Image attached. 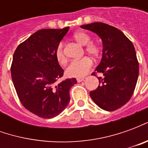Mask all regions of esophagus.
<instances>
[{"mask_svg": "<svg viewBox=\"0 0 148 148\" xmlns=\"http://www.w3.org/2000/svg\"><path fill=\"white\" fill-rule=\"evenodd\" d=\"M84 79H85V77H77V82H81L84 81Z\"/></svg>", "mask_w": 148, "mask_h": 148, "instance_id": "esophagus-1", "label": "esophagus"}]
</instances>
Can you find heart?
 Segmentation results:
<instances>
[{
    "instance_id": "1",
    "label": "heart",
    "mask_w": 148,
    "mask_h": 148,
    "mask_svg": "<svg viewBox=\"0 0 148 148\" xmlns=\"http://www.w3.org/2000/svg\"><path fill=\"white\" fill-rule=\"evenodd\" d=\"M73 38L81 46H82V47L86 46L85 51L86 52L88 55L92 57H94V58L98 56L100 52V47L94 43L88 44L91 41V38L89 35H87L83 32H77L76 33H74ZM55 56H56L57 60L61 64L66 63V58L64 55L63 45L62 42L58 44L56 48ZM92 66H93V62L91 61V59L87 57H85V58H81L78 60L71 62L66 69V74L70 77H82L87 74V72L91 69Z\"/></svg>"
}]
</instances>
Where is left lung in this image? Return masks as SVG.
I'll list each match as a JSON object with an SVG mask.
<instances>
[{
    "label": "left lung",
    "mask_w": 148,
    "mask_h": 148,
    "mask_svg": "<svg viewBox=\"0 0 148 148\" xmlns=\"http://www.w3.org/2000/svg\"><path fill=\"white\" fill-rule=\"evenodd\" d=\"M81 27L96 33L103 44L101 60L95 69L103 77H97L99 86L90 97L101 109L114 111L130 100L136 86L139 62L135 47L121 31L109 24L96 22Z\"/></svg>",
    "instance_id": "1"
}]
</instances>
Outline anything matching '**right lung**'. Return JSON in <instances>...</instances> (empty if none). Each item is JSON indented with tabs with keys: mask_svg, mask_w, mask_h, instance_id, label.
Instances as JSON below:
<instances>
[{
	"mask_svg": "<svg viewBox=\"0 0 148 148\" xmlns=\"http://www.w3.org/2000/svg\"><path fill=\"white\" fill-rule=\"evenodd\" d=\"M69 27L62 29H41L32 34L16 49L11 74L18 97L28 111L42 118H53L70 102V90L77 83L68 78L56 84L63 70L55 51Z\"/></svg>",
	"mask_w": 148,
	"mask_h": 148,
	"instance_id": "1",
	"label": "right lung"
}]
</instances>
